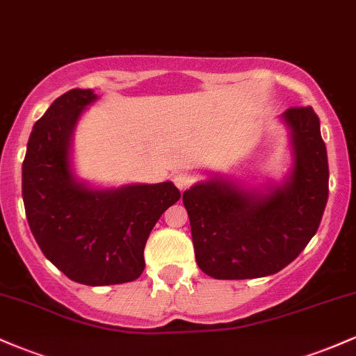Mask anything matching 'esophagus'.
I'll list each match as a JSON object with an SVG mask.
<instances>
[{
  "label": "esophagus",
  "instance_id": "obj_1",
  "mask_svg": "<svg viewBox=\"0 0 356 356\" xmlns=\"http://www.w3.org/2000/svg\"><path fill=\"white\" fill-rule=\"evenodd\" d=\"M174 184H175V186H177L179 191L189 189V186L192 184V175L187 174V172H179V174H175Z\"/></svg>",
  "mask_w": 356,
  "mask_h": 356
}]
</instances>
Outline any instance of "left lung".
<instances>
[{
    "instance_id": "obj_1",
    "label": "left lung",
    "mask_w": 356,
    "mask_h": 356,
    "mask_svg": "<svg viewBox=\"0 0 356 356\" xmlns=\"http://www.w3.org/2000/svg\"><path fill=\"white\" fill-rule=\"evenodd\" d=\"M291 167L283 181L246 186L214 174L182 194L195 261L216 280L275 275L316 234L328 201V157L312 107L288 108Z\"/></svg>"
}]
</instances>
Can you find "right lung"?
<instances>
[{
  "label": "right lung",
  "instance_id": "right-lung-1",
  "mask_svg": "<svg viewBox=\"0 0 356 356\" xmlns=\"http://www.w3.org/2000/svg\"><path fill=\"white\" fill-rule=\"evenodd\" d=\"M99 97L73 88L36 122L23 161V202L36 243L50 263L80 284L137 280L159 218L181 197L172 182L93 187L73 169V134Z\"/></svg>",
  "mask_w": 356,
  "mask_h": 356
}]
</instances>
